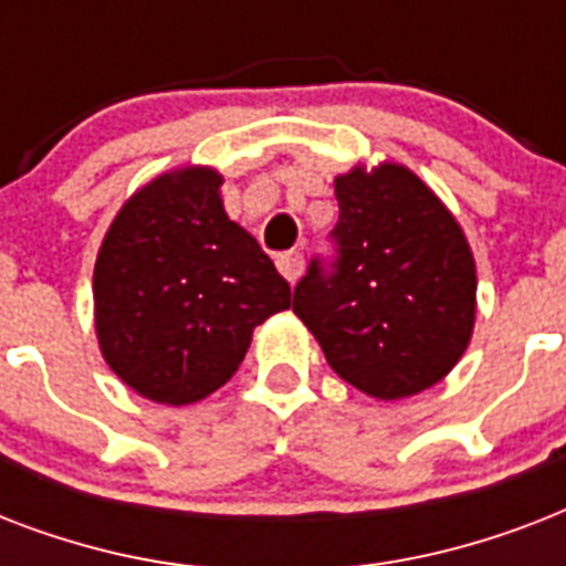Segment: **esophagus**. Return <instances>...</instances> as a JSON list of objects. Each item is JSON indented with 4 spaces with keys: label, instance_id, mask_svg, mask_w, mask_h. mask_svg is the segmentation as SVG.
Returning a JSON list of instances; mask_svg holds the SVG:
<instances>
[{
    "label": "esophagus",
    "instance_id": "obj_1",
    "mask_svg": "<svg viewBox=\"0 0 566 566\" xmlns=\"http://www.w3.org/2000/svg\"><path fill=\"white\" fill-rule=\"evenodd\" d=\"M275 266H279V273L293 284L302 275V270H305V258H302L300 252H282V255L275 258Z\"/></svg>",
    "mask_w": 566,
    "mask_h": 566
}]
</instances>
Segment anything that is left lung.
I'll return each instance as SVG.
<instances>
[{
	"label": "left lung",
	"instance_id": "1",
	"mask_svg": "<svg viewBox=\"0 0 566 566\" xmlns=\"http://www.w3.org/2000/svg\"><path fill=\"white\" fill-rule=\"evenodd\" d=\"M332 261L311 258L296 317L337 376L376 399L438 385L475 323L473 252L455 217L411 170L381 164L335 179Z\"/></svg>",
	"mask_w": 566,
	"mask_h": 566
}]
</instances>
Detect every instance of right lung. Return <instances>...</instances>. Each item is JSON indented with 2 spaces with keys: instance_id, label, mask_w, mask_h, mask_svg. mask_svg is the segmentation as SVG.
<instances>
[{
  "instance_id": "right-lung-1",
  "label": "right lung",
  "mask_w": 566,
  "mask_h": 566,
  "mask_svg": "<svg viewBox=\"0 0 566 566\" xmlns=\"http://www.w3.org/2000/svg\"><path fill=\"white\" fill-rule=\"evenodd\" d=\"M220 185L208 167L158 176L123 205L96 258L102 355L153 402L213 394L238 373L252 328L291 308V284L222 211Z\"/></svg>"
}]
</instances>
